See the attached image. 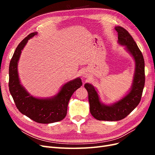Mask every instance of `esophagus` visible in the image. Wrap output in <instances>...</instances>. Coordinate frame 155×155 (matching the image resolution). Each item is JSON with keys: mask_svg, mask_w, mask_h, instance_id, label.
<instances>
[{"mask_svg": "<svg viewBox=\"0 0 155 155\" xmlns=\"http://www.w3.org/2000/svg\"><path fill=\"white\" fill-rule=\"evenodd\" d=\"M82 76H83V78H87V74H85V73H83Z\"/></svg>", "mask_w": 155, "mask_h": 155, "instance_id": "1", "label": "esophagus"}]
</instances>
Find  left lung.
<instances>
[{
  "label": "left lung",
  "mask_w": 155,
  "mask_h": 155,
  "mask_svg": "<svg viewBox=\"0 0 155 155\" xmlns=\"http://www.w3.org/2000/svg\"><path fill=\"white\" fill-rule=\"evenodd\" d=\"M114 28L118 32V43L124 46L125 50L134 60L133 80L127 93L118 101L110 104H105L101 101L97 89L92 84H85L84 87L88 94L90 112L97 120L112 121L125 118L139 104L145 85V63L141 51L125 29L121 26H116Z\"/></svg>",
  "instance_id": "obj_1"
}]
</instances>
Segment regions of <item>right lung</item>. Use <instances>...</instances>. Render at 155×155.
Masks as SVG:
<instances>
[{
  "label": "right lung",
  "mask_w": 155,
  "mask_h": 155,
  "mask_svg": "<svg viewBox=\"0 0 155 155\" xmlns=\"http://www.w3.org/2000/svg\"><path fill=\"white\" fill-rule=\"evenodd\" d=\"M38 33H31L18 45L9 67V89L17 109L22 114L40 124H51L63 120L67 113L68 101L73 93L82 86L80 78L61 87L58 94L49 97L33 96L22 86L18 74V63L22 50L28 40Z\"/></svg>",
  "instance_id": "add662e5"
}]
</instances>
